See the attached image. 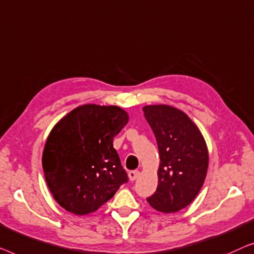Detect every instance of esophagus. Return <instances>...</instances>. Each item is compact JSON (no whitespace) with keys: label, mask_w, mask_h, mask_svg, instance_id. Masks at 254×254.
<instances>
[{"label":"esophagus","mask_w":254,"mask_h":254,"mask_svg":"<svg viewBox=\"0 0 254 254\" xmlns=\"http://www.w3.org/2000/svg\"><path fill=\"white\" fill-rule=\"evenodd\" d=\"M139 171L138 170H132V171H128V178H130V181H135L139 176Z\"/></svg>","instance_id":"1"}]
</instances>
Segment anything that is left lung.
<instances>
[{
	"label": "left lung",
	"mask_w": 254,
	"mask_h": 254,
	"mask_svg": "<svg viewBox=\"0 0 254 254\" xmlns=\"http://www.w3.org/2000/svg\"><path fill=\"white\" fill-rule=\"evenodd\" d=\"M142 112L160 154L158 189L147 201L161 213L178 212L193 201L205 182L209 160L205 138L197 124L173 106L148 105Z\"/></svg>",
	"instance_id": "left-lung-1"
}]
</instances>
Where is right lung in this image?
<instances>
[{"instance_id":"right-lung-1","label":"right lung","mask_w":254,"mask_h":254,"mask_svg":"<svg viewBox=\"0 0 254 254\" xmlns=\"http://www.w3.org/2000/svg\"><path fill=\"white\" fill-rule=\"evenodd\" d=\"M128 122L117 106L88 103L63 116L49 132L42 168L53 197L76 215L95 212L114 197L127 175L113 146Z\"/></svg>"}]
</instances>
